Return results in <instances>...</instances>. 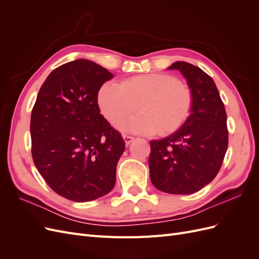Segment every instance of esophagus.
<instances>
[{"mask_svg":"<svg viewBox=\"0 0 259 259\" xmlns=\"http://www.w3.org/2000/svg\"><path fill=\"white\" fill-rule=\"evenodd\" d=\"M122 137H123L124 143H125V145H126V146H128L133 142V140H134V137L128 136V135H123Z\"/></svg>","mask_w":259,"mask_h":259,"instance_id":"obj_1","label":"esophagus"}]
</instances>
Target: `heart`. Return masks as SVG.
Segmentation results:
<instances>
[{
    "mask_svg": "<svg viewBox=\"0 0 259 259\" xmlns=\"http://www.w3.org/2000/svg\"><path fill=\"white\" fill-rule=\"evenodd\" d=\"M98 106L108 121L114 123L134 112H141L116 123L122 132L153 135L159 131L170 134L186 122L190 114L192 95L176 77L164 73L132 76L121 84L107 82L98 92Z\"/></svg>",
    "mask_w": 259,
    "mask_h": 259,
    "instance_id": "1",
    "label": "heart"
}]
</instances>
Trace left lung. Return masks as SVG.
Listing matches in <instances>:
<instances>
[{
    "label": "left lung",
    "mask_w": 259,
    "mask_h": 259,
    "mask_svg": "<svg viewBox=\"0 0 259 259\" xmlns=\"http://www.w3.org/2000/svg\"><path fill=\"white\" fill-rule=\"evenodd\" d=\"M192 95L190 114L173 134L151 140L149 169L153 186L170 194H190L213 180L228 148L227 114L216 84L202 69L176 61Z\"/></svg>",
    "instance_id": "1"
}]
</instances>
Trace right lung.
Returning <instances> with one entry per match:
<instances>
[{
  "instance_id": "obj_1",
  "label": "right lung",
  "mask_w": 259,
  "mask_h": 259,
  "mask_svg": "<svg viewBox=\"0 0 259 259\" xmlns=\"http://www.w3.org/2000/svg\"><path fill=\"white\" fill-rule=\"evenodd\" d=\"M114 75L88 59L56 68L46 77L31 113L32 158L52 189L74 202L110 192L125 143L100 114L97 97Z\"/></svg>"
}]
</instances>
